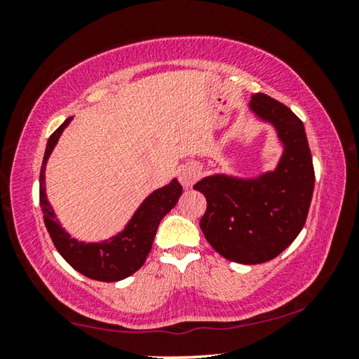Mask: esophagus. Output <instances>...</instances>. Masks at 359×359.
<instances>
[{"label":"esophagus","instance_id":"1","mask_svg":"<svg viewBox=\"0 0 359 359\" xmlns=\"http://www.w3.org/2000/svg\"><path fill=\"white\" fill-rule=\"evenodd\" d=\"M198 175H199L198 168L193 165H185L179 169V180L185 188H190L194 182H196Z\"/></svg>","mask_w":359,"mask_h":359}]
</instances>
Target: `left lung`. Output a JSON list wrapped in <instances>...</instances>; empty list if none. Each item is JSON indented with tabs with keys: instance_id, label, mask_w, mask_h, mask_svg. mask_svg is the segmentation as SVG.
Masks as SVG:
<instances>
[{
	"instance_id": "left-lung-1",
	"label": "left lung",
	"mask_w": 359,
	"mask_h": 359,
	"mask_svg": "<svg viewBox=\"0 0 359 359\" xmlns=\"http://www.w3.org/2000/svg\"><path fill=\"white\" fill-rule=\"evenodd\" d=\"M250 111L274 126L283 154L274 171L253 179L214 174L193 188L208 199L199 226L223 258L241 264L266 263L301 233L311 208L315 172L304 123L282 102L264 93Z\"/></svg>"
}]
</instances>
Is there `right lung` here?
Segmentation results:
<instances>
[{"mask_svg":"<svg viewBox=\"0 0 359 359\" xmlns=\"http://www.w3.org/2000/svg\"><path fill=\"white\" fill-rule=\"evenodd\" d=\"M72 117L66 118L58 128L48 137L44 160H42L39 174V204L42 215H44L46 228L50 234L53 245L58 253L81 272L85 277L93 278L100 282H118L135 274L137 269L147 259V255L151 250L158 224L163 220L169 210L177 204L182 185L177 179H172L171 184L158 188L139 205L131 220L125 229L114 236L109 241L96 242V244H85L72 239L71 236L58 223L55 212L46 194V179L44 171L48 156L55 147L63 130L69 125Z\"/></svg>","mask_w":359,"mask_h":359,"instance_id":"obj_1","label":"right lung"}]
</instances>
